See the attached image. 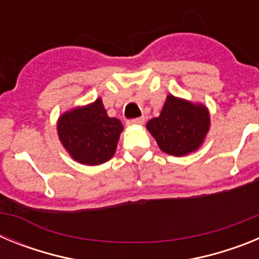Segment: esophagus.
Here are the masks:
<instances>
[{"mask_svg":"<svg viewBox=\"0 0 259 259\" xmlns=\"http://www.w3.org/2000/svg\"><path fill=\"white\" fill-rule=\"evenodd\" d=\"M144 122H145V119H144V118L132 119V120H128L127 125H128V127H136V125H143Z\"/></svg>","mask_w":259,"mask_h":259,"instance_id":"1","label":"esophagus"}]
</instances>
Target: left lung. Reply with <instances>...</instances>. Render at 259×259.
Instances as JSON below:
<instances>
[{"label":"left lung","instance_id":"8db88e82","mask_svg":"<svg viewBox=\"0 0 259 259\" xmlns=\"http://www.w3.org/2000/svg\"><path fill=\"white\" fill-rule=\"evenodd\" d=\"M146 130L162 152L184 157L197 152L210 130L209 109L201 102H192L168 95L161 114L146 123Z\"/></svg>","mask_w":259,"mask_h":259}]
</instances>
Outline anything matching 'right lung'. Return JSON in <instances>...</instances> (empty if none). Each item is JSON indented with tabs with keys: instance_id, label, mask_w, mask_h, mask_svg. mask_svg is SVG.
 Returning <instances> with one entry per match:
<instances>
[{
	"instance_id": "obj_1",
	"label": "right lung",
	"mask_w": 259,
	"mask_h": 259,
	"mask_svg": "<svg viewBox=\"0 0 259 259\" xmlns=\"http://www.w3.org/2000/svg\"><path fill=\"white\" fill-rule=\"evenodd\" d=\"M123 128L119 119L107 115L101 98L67 110L57 120L62 146L74 161L85 166L105 163L115 154Z\"/></svg>"
}]
</instances>
